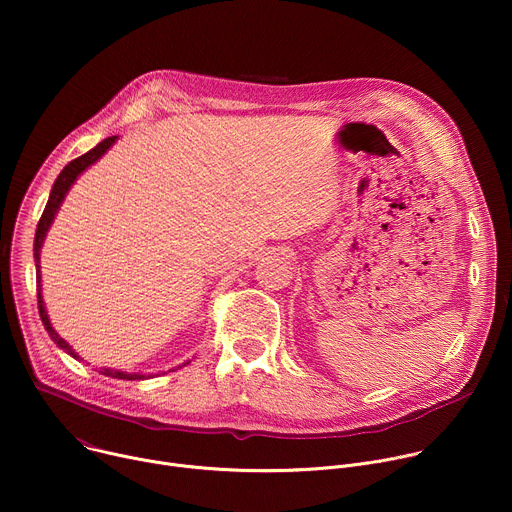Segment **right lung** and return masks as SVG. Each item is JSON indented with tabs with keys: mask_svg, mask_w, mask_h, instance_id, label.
Returning a JSON list of instances; mask_svg holds the SVG:
<instances>
[{
	"mask_svg": "<svg viewBox=\"0 0 512 512\" xmlns=\"http://www.w3.org/2000/svg\"><path fill=\"white\" fill-rule=\"evenodd\" d=\"M115 139H117V135H111V137H107V139H103L99 145H95V148L91 150V152H87V154H83L81 158H77V160H72V162H68L66 166H64V170L58 174V178H56V182H54V186H52V192H50V198H48V202H46V208H44V212H42V216H40V221H38V229H36V239H34V259H36V283H38V312H40V318H42V324H44V328L48 330V334H50V338L62 348V350H66L70 356H75L77 360H79V356H77V352L72 350L56 332H54V328L50 326V320H48V316H46V308H44V300H42V294H40V247H42V241H44V237H46V231L50 229V225H52V221H54V214H56V210H58V206L62 204V200H64V196H66V192H68V188L72 186V182L77 180V176L83 172V170H87L91 164H95L109 148L111 145L115 143ZM103 375H107V377H113V379H127V381H133V379H143V375H133V373H121V371H111V369H103Z\"/></svg>",
	"mask_w": 512,
	"mask_h": 512,
	"instance_id": "add662e5",
	"label": "right lung"
}]
</instances>
